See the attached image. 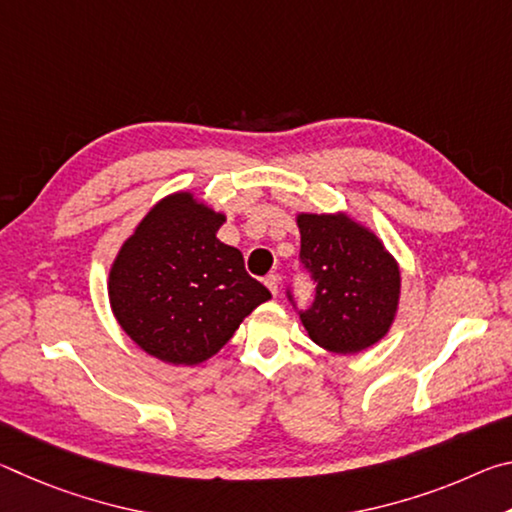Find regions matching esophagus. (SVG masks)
Segmentation results:
<instances>
[{
	"instance_id": "esophagus-1",
	"label": "esophagus",
	"mask_w": 512,
	"mask_h": 512,
	"mask_svg": "<svg viewBox=\"0 0 512 512\" xmlns=\"http://www.w3.org/2000/svg\"><path fill=\"white\" fill-rule=\"evenodd\" d=\"M266 287H268V291L273 293V296H277V291H280V275H275V273H271L266 277Z\"/></svg>"
}]
</instances>
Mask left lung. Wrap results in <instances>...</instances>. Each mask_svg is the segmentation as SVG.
<instances>
[{
  "mask_svg": "<svg viewBox=\"0 0 512 512\" xmlns=\"http://www.w3.org/2000/svg\"><path fill=\"white\" fill-rule=\"evenodd\" d=\"M300 264L316 284L298 311L309 339L354 354L384 339L400 305V266L381 239L348 214H298ZM293 302L291 291H287Z\"/></svg>",
  "mask_w": 512,
  "mask_h": 512,
  "instance_id": "left-lung-1",
  "label": "left lung"
}]
</instances>
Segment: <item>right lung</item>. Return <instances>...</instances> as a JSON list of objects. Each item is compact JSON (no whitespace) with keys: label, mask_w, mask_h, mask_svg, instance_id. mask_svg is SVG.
<instances>
[{"label":"right lung","mask_w":512,"mask_h":512,"mask_svg":"<svg viewBox=\"0 0 512 512\" xmlns=\"http://www.w3.org/2000/svg\"><path fill=\"white\" fill-rule=\"evenodd\" d=\"M223 221L192 192H178L162 198L119 248L108 277L112 314L151 357L203 363L271 298L246 273L244 255L216 239Z\"/></svg>","instance_id":"add662e5"}]
</instances>
